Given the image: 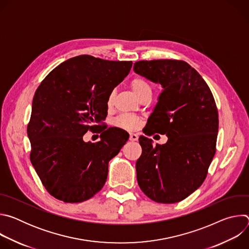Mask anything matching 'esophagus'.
<instances>
[{
  "label": "esophagus",
  "mask_w": 249,
  "mask_h": 249,
  "mask_svg": "<svg viewBox=\"0 0 249 249\" xmlns=\"http://www.w3.org/2000/svg\"><path fill=\"white\" fill-rule=\"evenodd\" d=\"M138 139H139V137H138L137 134H135V133H130V137H129V140H130V141H138Z\"/></svg>",
  "instance_id": "obj_1"
}]
</instances>
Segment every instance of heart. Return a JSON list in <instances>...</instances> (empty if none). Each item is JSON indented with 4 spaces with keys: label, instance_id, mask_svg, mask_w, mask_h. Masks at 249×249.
<instances>
[{
    "label": "heart",
    "instance_id": "b5f03b06",
    "mask_svg": "<svg viewBox=\"0 0 249 249\" xmlns=\"http://www.w3.org/2000/svg\"><path fill=\"white\" fill-rule=\"evenodd\" d=\"M130 86L138 97L141 94H143L147 91H152V89H151V86L149 85V83L146 80L142 79L140 77L133 79L130 83ZM112 100H113V93H111L108 97L109 105L112 103ZM138 123H139L138 119L135 116L129 115V114H122L114 120V124L116 126L124 128V129H134L138 126Z\"/></svg>",
    "mask_w": 249,
    "mask_h": 249
}]
</instances>
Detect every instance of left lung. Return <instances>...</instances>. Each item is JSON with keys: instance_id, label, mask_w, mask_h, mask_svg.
I'll return each mask as SVG.
<instances>
[{"instance_id": "8db88e82", "label": "left lung", "mask_w": 249, "mask_h": 249, "mask_svg": "<svg viewBox=\"0 0 249 249\" xmlns=\"http://www.w3.org/2000/svg\"><path fill=\"white\" fill-rule=\"evenodd\" d=\"M134 72L161 85L149 126L168 138L156 146L145 136L139 138L143 151L136 162L138 184L158 203L179 202L202 185L216 153L219 115L214 96L184 61H139Z\"/></svg>"}]
</instances>
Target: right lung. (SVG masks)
<instances>
[{"mask_svg":"<svg viewBox=\"0 0 249 249\" xmlns=\"http://www.w3.org/2000/svg\"><path fill=\"white\" fill-rule=\"evenodd\" d=\"M132 64L80 55L52 70L35 91L27 126L30 160L56 199L80 203L103 187L108 162L129 134L120 128H104L97 143H87L82 136L104 126L108 97Z\"/></svg>","mask_w":249,"mask_h":249,"instance_id":"right-lung-1","label":"right lung"}]
</instances>
